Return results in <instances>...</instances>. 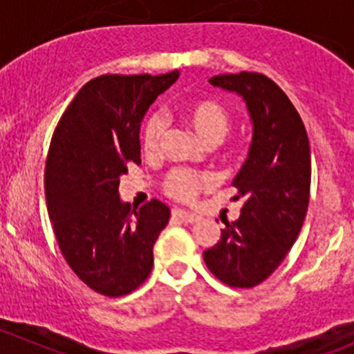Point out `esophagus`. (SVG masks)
Segmentation results:
<instances>
[{"mask_svg": "<svg viewBox=\"0 0 354 354\" xmlns=\"http://www.w3.org/2000/svg\"><path fill=\"white\" fill-rule=\"evenodd\" d=\"M173 218L180 219L183 223H197L201 221V216L194 214V212L183 211V209H173Z\"/></svg>", "mask_w": 354, "mask_h": 354, "instance_id": "esophagus-1", "label": "esophagus"}]
</instances>
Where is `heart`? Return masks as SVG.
Segmentation results:
<instances>
[{"label":"heart","instance_id":"obj_1","mask_svg":"<svg viewBox=\"0 0 354 354\" xmlns=\"http://www.w3.org/2000/svg\"><path fill=\"white\" fill-rule=\"evenodd\" d=\"M183 118L194 128L198 138L207 145L221 142L232 126L230 112L216 100H198L188 104L183 111ZM166 131L167 119L162 112H152L145 119L142 128V150L147 157H156L160 152ZM211 183L209 174L197 173L187 167H174L164 176L162 190L174 201L194 202L202 190L211 187Z\"/></svg>","mask_w":354,"mask_h":354}]
</instances>
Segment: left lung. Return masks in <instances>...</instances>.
<instances>
[{"label":"left lung","mask_w":354,"mask_h":354,"mask_svg":"<svg viewBox=\"0 0 354 354\" xmlns=\"http://www.w3.org/2000/svg\"><path fill=\"white\" fill-rule=\"evenodd\" d=\"M212 86L245 100L254 133L249 157L233 180L243 198L236 221L204 252L209 272L239 289L259 286L296 242L310 204L311 153L299 112L275 81L259 72L221 74Z\"/></svg>","instance_id":"1"}]
</instances>
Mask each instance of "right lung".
<instances>
[{"instance_id":"right-lung-1","label":"right lung","mask_w":354,"mask_h":354,"mask_svg":"<svg viewBox=\"0 0 354 354\" xmlns=\"http://www.w3.org/2000/svg\"><path fill=\"white\" fill-rule=\"evenodd\" d=\"M180 72L105 74L82 86L62 114L44 166V194L62 256L109 297L138 289L152 272L153 243L171 211L152 198L131 209L119 198L129 164H140V122Z\"/></svg>"}]
</instances>
